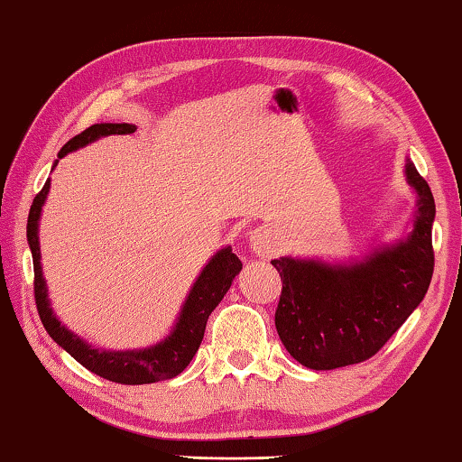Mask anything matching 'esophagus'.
Masks as SVG:
<instances>
[{
    "label": "esophagus",
    "mask_w": 462,
    "mask_h": 462,
    "mask_svg": "<svg viewBox=\"0 0 462 462\" xmlns=\"http://www.w3.org/2000/svg\"><path fill=\"white\" fill-rule=\"evenodd\" d=\"M252 241H254V250H258V254L273 252L271 239H268L266 236H262V233H255V236L252 237Z\"/></svg>",
    "instance_id": "obj_1"
}]
</instances>
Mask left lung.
Here are the masks:
<instances>
[{
    "mask_svg": "<svg viewBox=\"0 0 462 462\" xmlns=\"http://www.w3.org/2000/svg\"><path fill=\"white\" fill-rule=\"evenodd\" d=\"M407 180L420 194L413 233L353 266L273 260L282 281L276 332L310 370H335L374 357L428 293L434 274L431 225L436 217L428 181L407 165Z\"/></svg>",
    "mask_w": 462,
    "mask_h": 462,
    "instance_id": "8db88e82",
    "label": "left lung"
}]
</instances>
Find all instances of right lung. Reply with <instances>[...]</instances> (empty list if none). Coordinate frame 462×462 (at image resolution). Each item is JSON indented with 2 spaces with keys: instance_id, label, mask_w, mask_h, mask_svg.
<instances>
[{
  "instance_id": "add662e5",
  "label": "right lung",
  "mask_w": 462,
  "mask_h": 462,
  "mask_svg": "<svg viewBox=\"0 0 462 462\" xmlns=\"http://www.w3.org/2000/svg\"><path fill=\"white\" fill-rule=\"evenodd\" d=\"M136 132V125L130 124H95L88 130H84L68 140V144L60 151V159L63 154L76 151V148L87 146L88 142L111 136V134H132ZM49 191V180L45 186L34 196L31 212H28L26 223V237L28 245L32 252V264H34V301H37V311L41 316V322L45 326L55 343L63 346L78 364L87 367L92 374L101 375V378L109 382H117V384H152V382L169 380L180 375L186 370L188 364L194 357L198 346H200L204 338V328H207L208 316L212 310L217 308L229 291L231 282L241 271V260L231 252V247L218 252L212 258L202 274L198 276L194 282V289L189 291L186 303L180 314V322L175 324L171 335L159 345L151 346L144 351H98L92 349L90 345L84 343L82 338L72 335L66 326H61L58 318L53 316L51 308H49L47 300V287L45 279H42L41 271V250H39V217L42 202H45Z\"/></svg>"
}]
</instances>
